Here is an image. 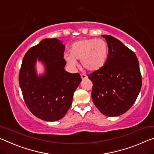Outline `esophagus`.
<instances>
[{"label":"esophagus","mask_w":154,"mask_h":154,"mask_svg":"<svg viewBox=\"0 0 154 154\" xmlns=\"http://www.w3.org/2000/svg\"><path fill=\"white\" fill-rule=\"evenodd\" d=\"M81 77H82V80L86 79H87V78H88L87 75H85V74H82V75H81Z\"/></svg>","instance_id":"1"}]
</instances>
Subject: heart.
I'll return each instance as SVG.
<instances>
[{
  "mask_svg": "<svg viewBox=\"0 0 154 154\" xmlns=\"http://www.w3.org/2000/svg\"><path fill=\"white\" fill-rule=\"evenodd\" d=\"M70 56L66 60L72 66H76L75 60H81L86 70L97 71L103 66L108 59V46L105 41L96 38L86 39L73 43L70 48Z\"/></svg>",
  "mask_w": 154,
  "mask_h": 154,
  "instance_id": "b5f03b06",
  "label": "heart"
}]
</instances>
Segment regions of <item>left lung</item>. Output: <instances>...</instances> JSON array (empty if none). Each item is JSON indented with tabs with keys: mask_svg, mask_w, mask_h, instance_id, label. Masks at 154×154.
I'll list each match as a JSON object with an SVG mask.
<instances>
[{
	"mask_svg": "<svg viewBox=\"0 0 154 154\" xmlns=\"http://www.w3.org/2000/svg\"><path fill=\"white\" fill-rule=\"evenodd\" d=\"M108 46L106 64L88 75L92 82V99L104 115L117 116L130 109L142 86L138 58L134 51L113 36L102 35Z\"/></svg>",
	"mask_w": 154,
	"mask_h": 154,
	"instance_id": "8db88e82",
	"label": "left lung"
}]
</instances>
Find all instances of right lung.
<instances>
[{"label":"right lung","mask_w":154,"mask_h":154,"mask_svg":"<svg viewBox=\"0 0 154 154\" xmlns=\"http://www.w3.org/2000/svg\"><path fill=\"white\" fill-rule=\"evenodd\" d=\"M64 48L57 39H44L29 48L22 62L18 79L24 101L31 113L43 121H56L65 116L82 81L79 73L64 70ZM37 58L46 68L41 77L34 69Z\"/></svg>","instance_id":"add662e5"}]
</instances>
